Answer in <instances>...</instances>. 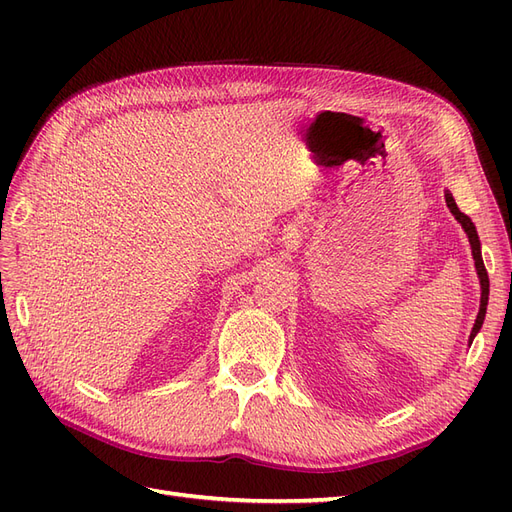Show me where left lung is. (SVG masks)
<instances>
[{"label": "left lung", "mask_w": 512, "mask_h": 512, "mask_svg": "<svg viewBox=\"0 0 512 512\" xmlns=\"http://www.w3.org/2000/svg\"><path fill=\"white\" fill-rule=\"evenodd\" d=\"M446 205L448 209H451V213L457 218V222L463 226V230L468 232V239H470V245H472V256H474V265H476V273L480 277V309H478V316H476V322H474V329L470 333V344L472 339L476 337V333L480 331V327H483V320H485V314H487V301H489V275H487V269H485V262H483V256H480V241H478V235H476V226L472 224V220L468 218L466 213H461L455 198L451 192H446Z\"/></svg>", "instance_id": "obj_1"}]
</instances>
